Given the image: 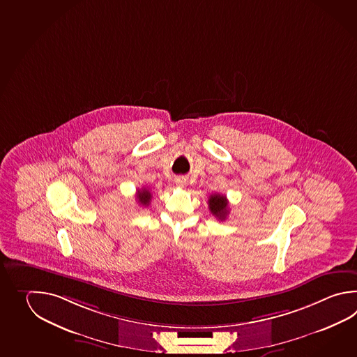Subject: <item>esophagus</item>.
<instances>
[{"label": "esophagus", "mask_w": 357, "mask_h": 357, "mask_svg": "<svg viewBox=\"0 0 357 357\" xmlns=\"http://www.w3.org/2000/svg\"><path fill=\"white\" fill-rule=\"evenodd\" d=\"M175 184H176L178 187L183 188V187L187 184V179H185L184 176H178V178H175Z\"/></svg>", "instance_id": "1"}]
</instances>
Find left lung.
I'll return each mask as SVG.
<instances>
[{"instance_id": "1", "label": "left lung", "mask_w": 357, "mask_h": 357, "mask_svg": "<svg viewBox=\"0 0 357 357\" xmlns=\"http://www.w3.org/2000/svg\"><path fill=\"white\" fill-rule=\"evenodd\" d=\"M208 208L213 216H216L218 220H225L227 213H229V202L226 196H222L220 193L211 195L208 198Z\"/></svg>"}]
</instances>
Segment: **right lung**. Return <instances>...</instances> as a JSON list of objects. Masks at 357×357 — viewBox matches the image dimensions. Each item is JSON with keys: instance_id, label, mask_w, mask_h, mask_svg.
<instances>
[{"instance_id": "1", "label": "right lung", "mask_w": 357, "mask_h": 357, "mask_svg": "<svg viewBox=\"0 0 357 357\" xmlns=\"http://www.w3.org/2000/svg\"><path fill=\"white\" fill-rule=\"evenodd\" d=\"M151 201V192L146 188L137 190V202L141 206H149Z\"/></svg>"}]
</instances>
